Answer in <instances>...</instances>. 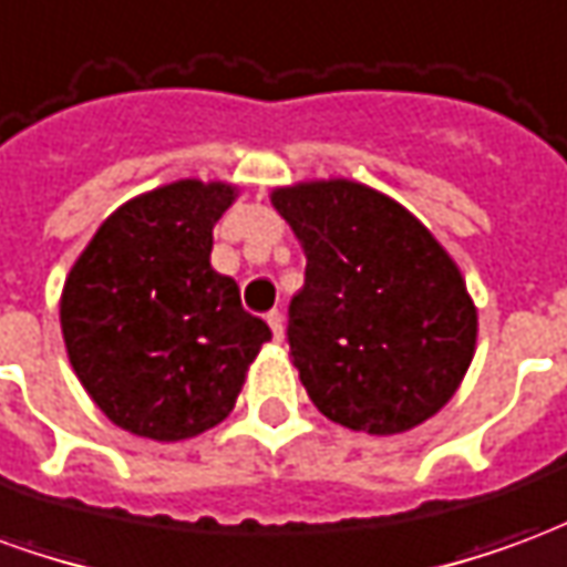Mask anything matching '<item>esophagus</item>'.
I'll list each match as a JSON object with an SVG mask.
<instances>
[{
  "label": "esophagus",
  "mask_w": 567,
  "mask_h": 567,
  "mask_svg": "<svg viewBox=\"0 0 567 567\" xmlns=\"http://www.w3.org/2000/svg\"><path fill=\"white\" fill-rule=\"evenodd\" d=\"M267 324H270L272 337H276V340H282V312H276V309L267 312Z\"/></svg>",
  "instance_id": "1"
}]
</instances>
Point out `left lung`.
<instances>
[{
  "mask_svg": "<svg viewBox=\"0 0 567 567\" xmlns=\"http://www.w3.org/2000/svg\"><path fill=\"white\" fill-rule=\"evenodd\" d=\"M272 206L307 251L288 346L309 401L352 431L422 425L474 358L458 267L404 206L346 178L279 187Z\"/></svg>",
  "mask_w": 567,
  "mask_h": 567,
  "instance_id": "left-lung-1",
  "label": "left lung"
}]
</instances>
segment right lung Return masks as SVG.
I'll return each mask as SVG.
<instances>
[{
	"instance_id": "obj_1",
	"label": "right lung",
	"mask_w": 567,
	"mask_h": 567,
	"mask_svg": "<svg viewBox=\"0 0 567 567\" xmlns=\"http://www.w3.org/2000/svg\"><path fill=\"white\" fill-rule=\"evenodd\" d=\"M234 194L185 178L130 199L69 272L60 300L69 361L130 434L169 443L218 425L272 337L209 264L212 227Z\"/></svg>"
}]
</instances>
